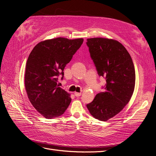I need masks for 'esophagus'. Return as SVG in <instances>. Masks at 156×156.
Returning <instances> with one entry per match:
<instances>
[{"instance_id":"1","label":"esophagus","mask_w":156,"mask_h":156,"mask_svg":"<svg viewBox=\"0 0 156 156\" xmlns=\"http://www.w3.org/2000/svg\"><path fill=\"white\" fill-rule=\"evenodd\" d=\"M74 95L76 97H79L81 95V92H74Z\"/></svg>"}]
</instances>
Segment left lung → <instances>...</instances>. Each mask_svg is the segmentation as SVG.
Instances as JSON below:
<instances>
[{"instance_id": "left-lung-1", "label": "left lung", "mask_w": 156, "mask_h": 156, "mask_svg": "<svg viewBox=\"0 0 156 156\" xmlns=\"http://www.w3.org/2000/svg\"><path fill=\"white\" fill-rule=\"evenodd\" d=\"M87 45L98 74L104 77V92L96 94L87 105L91 115L107 121L119 113L133 95L135 83L133 62L128 52L118 41L94 37L87 39Z\"/></svg>"}]
</instances>
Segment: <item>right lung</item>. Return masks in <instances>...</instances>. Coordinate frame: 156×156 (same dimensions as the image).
<instances>
[{
  "mask_svg": "<svg viewBox=\"0 0 156 156\" xmlns=\"http://www.w3.org/2000/svg\"><path fill=\"white\" fill-rule=\"evenodd\" d=\"M83 38L64 37L37 44L28 58L25 84L32 105L48 119L63 115L70 104L69 94L58 87V77H64L66 65L80 48Z\"/></svg>",
  "mask_w": 156,
  "mask_h": 156,
  "instance_id": "obj_1",
  "label": "right lung"
}]
</instances>
